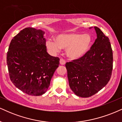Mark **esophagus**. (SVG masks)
<instances>
[{"label": "esophagus", "mask_w": 122, "mask_h": 122, "mask_svg": "<svg viewBox=\"0 0 122 122\" xmlns=\"http://www.w3.org/2000/svg\"><path fill=\"white\" fill-rule=\"evenodd\" d=\"M60 64H61V65H64V64H66L65 60L63 59H60Z\"/></svg>", "instance_id": "esophagus-1"}]
</instances>
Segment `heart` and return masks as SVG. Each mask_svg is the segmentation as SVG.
Masks as SVG:
<instances>
[{"mask_svg": "<svg viewBox=\"0 0 122 122\" xmlns=\"http://www.w3.org/2000/svg\"><path fill=\"white\" fill-rule=\"evenodd\" d=\"M92 38L88 34L69 33L57 36L56 41L48 40L47 48L53 52H58L61 48L66 49V54L71 59L82 58L89 51Z\"/></svg>", "mask_w": 122, "mask_h": 122, "instance_id": "1", "label": "heart"}]
</instances>
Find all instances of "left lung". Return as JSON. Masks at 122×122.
<instances>
[{"label":"left lung","instance_id":"obj_1","mask_svg":"<svg viewBox=\"0 0 122 122\" xmlns=\"http://www.w3.org/2000/svg\"><path fill=\"white\" fill-rule=\"evenodd\" d=\"M97 38L82 58L66 63L69 86L75 95L88 98L107 85L112 75V50L109 39L94 27Z\"/></svg>","mask_w":122,"mask_h":122}]
</instances>
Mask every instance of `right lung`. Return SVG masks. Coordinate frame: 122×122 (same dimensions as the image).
<instances>
[{"label":"right lung","mask_w":122,"mask_h":122,"mask_svg":"<svg viewBox=\"0 0 122 122\" xmlns=\"http://www.w3.org/2000/svg\"><path fill=\"white\" fill-rule=\"evenodd\" d=\"M44 32L27 27L13 38L7 55L10 78L22 92L39 96L48 90L59 58L47 52Z\"/></svg>","instance_id":"1"}]
</instances>
